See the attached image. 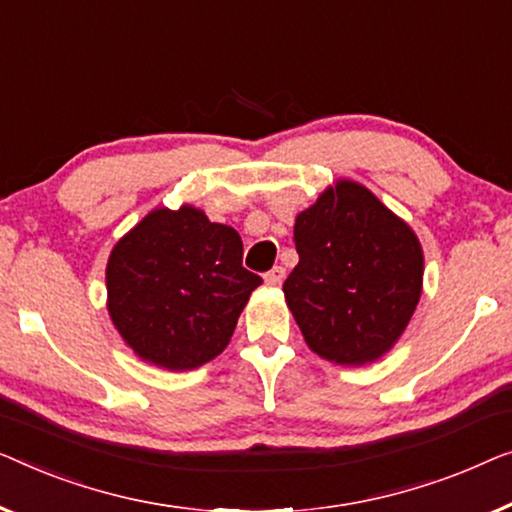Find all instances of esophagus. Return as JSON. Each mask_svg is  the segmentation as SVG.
<instances>
[{"instance_id":"esophagus-1","label":"esophagus","mask_w":512,"mask_h":512,"mask_svg":"<svg viewBox=\"0 0 512 512\" xmlns=\"http://www.w3.org/2000/svg\"><path fill=\"white\" fill-rule=\"evenodd\" d=\"M283 278H285L283 266H273L271 271L264 273V283L266 285H280V283H283Z\"/></svg>"}]
</instances>
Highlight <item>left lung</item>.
Returning a JSON list of instances; mask_svg holds the SVG:
<instances>
[{
  "label": "left lung",
  "mask_w": 512,
  "mask_h": 512,
  "mask_svg": "<svg viewBox=\"0 0 512 512\" xmlns=\"http://www.w3.org/2000/svg\"><path fill=\"white\" fill-rule=\"evenodd\" d=\"M294 246L299 264L283 292L308 348L355 366L390 350L422 292L413 229L366 187L341 181L297 215Z\"/></svg>",
  "instance_id": "1"
}]
</instances>
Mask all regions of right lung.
<instances>
[{
	"instance_id": "right-lung-1",
	"label": "right lung",
	"mask_w": 512,
	"mask_h": 512,
	"mask_svg": "<svg viewBox=\"0 0 512 512\" xmlns=\"http://www.w3.org/2000/svg\"><path fill=\"white\" fill-rule=\"evenodd\" d=\"M259 283L236 229L192 206L148 213L106 266L113 325L141 359L171 371L220 355Z\"/></svg>"
}]
</instances>
